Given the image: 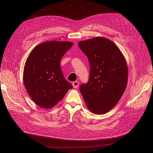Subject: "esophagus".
Returning a JSON list of instances; mask_svg holds the SVG:
<instances>
[{
  "label": "esophagus",
  "mask_w": 153,
  "mask_h": 153,
  "mask_svg": "<svg viewBox=\"0 0 153 153\" xmlns=\"http://www.w3.org/2000/svg\"><path fill=\"white\" fill-rule=\"evenodd\" d=\"M79 83L78 81H74L72 82V85H73L74 88H77L79 86Z\"/></svg>",
  "instance_id": "obj_1"
}]
</instances>
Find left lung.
<instances>
[{
  "label": "left lung",
  "mask_w": 153,
  "mask_h": 153,
  "mask_svg": "<svg viewBox=\"0 0 153 153\" xmlns=\"http://www.w3.org/2000/svg\"><path fill=\"white\" fill-rule=\"evenodd\" d=\"M78 46L90 64L89 80L81 85L80 92L91 112L105 114L115 106L126 87L125 59L116 45L105 38L95 37Z\"/></svg>",
  "instance_id": "1"
}]
</instances>
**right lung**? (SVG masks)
Instances as JSON below:
<instances>
[{
  "label": "right lung",
  "mask_w": 153,
  "mask_h": 153,
  "mask_svg": "<svg viewBox=\"0 0 153 153\" xmlns=\"http://www.w3.org/2000/svg\"><path fill=\"white\" fill-rule=\"evenodd\" d=\"M69 42H46L32 50L25 64L23 82L38 105L51 108L62 100L72 85L64 78L61 59L72 47Z\"/></svg>",
  "instance_id": "obj_1"
}]
</instances>
